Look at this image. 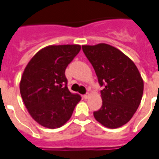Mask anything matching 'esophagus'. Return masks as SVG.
Masks as SVG:
<instances>
[{
	"instance_id": "obj_1",
	"label": "esophagus",
	"mask_w": 159,
	"mask_h": 159,
	"mask_svg": "<svg viewBox=\"0 0 159 159\" xmlns=\"http://www.w3.org/2000/svg\"><path fill=\"white\" fill-rule=\"evenodd\" d=\"M89 96H90V94L89 93H86L85 95H83V98L85 99V100H86V99H88Z\"/></svg>"
}]
</instances>
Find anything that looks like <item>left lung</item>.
I'll list each match as a JSON object with an SVG mask.
<instances>
[{
  "mask_svg": "<svg viewBox=\"0 0 159 159\" xmlns=\"http://www.w3.org/2000/svg\"><path fill=\"white\" fill-rule=\"evenodd\" d=\"M93 66L100 91L102 106L93 114L109 128H117L130 121L142 99L144 82L131 59L108 44L82 46Z\"/></svg>",
  "mask_w": 159,
  "mask_h": 159,
  "instance_id": "8db88e82",
  "label": "left lung"
}]
</instances>
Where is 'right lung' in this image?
Masks as SVG:
<instances>
[{"instance_id":"1","label":"right lung","mask_w":159,"mask_h":159,"mask_svg":"<svg viewBox=\"0 0 159 159\" xmlns=\"http://www.w3.org/2000/svg\"><path fill=\"white\" fill-rule=\"evenodd\" d=\"M80 50L79 45L47 46L24 69L19 86L22 99L32 117L45 127L63 126L82 99L69 91L65 77V69Z\"/></svg>"}]
</instances>
